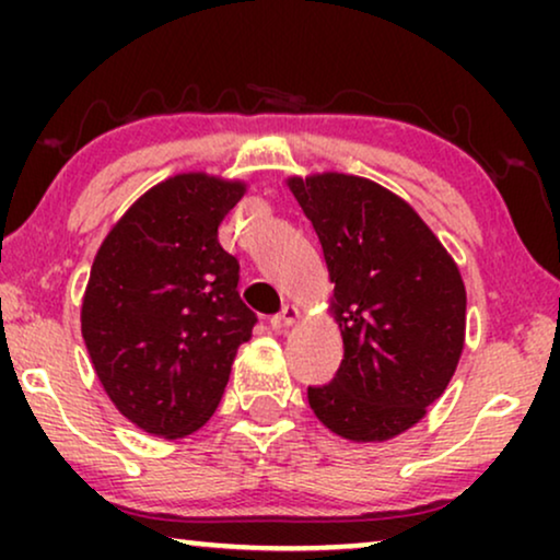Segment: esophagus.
I'll return each instance as SVG.
<instances>
[{
	"mask_svg": "<svg viewBox=\"0 0 560 560\" xmlns=\"http://www.w3.org/2000/svg\"><path fill=\"white\" fill-rule=\"evenodd\" d=\"M298 318H301V308H298V305H285V308L278 313V316L270 318V326L275 328V331H282V328L293 326Z\"/></svg>",
	"mask_w": 560,
	"mask_h": 560,
	"instance_id": "esophagus-1",
	"label": "esophagus"
}]
</instances>
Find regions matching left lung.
Listing matches in <instances>:
<instances>
[{
    "mask_svg": "<svg viewBox=\"0 0 560 560\" xmlns=\"http://www.w3.org/2000/svg\"><path fill=\"white\" fill-rule=\"evenodd\" d=\"M316 229L343 359L308 402L328 431L380 443L425 416L454 377L466 336L462 272L416 209L347 173L288 178Z\"/></svg>",
    "mask_w": 560,
    "mask_h": 560,
    "instance_id": "obj_1",
    "label": "left lung"
}]
</instances>
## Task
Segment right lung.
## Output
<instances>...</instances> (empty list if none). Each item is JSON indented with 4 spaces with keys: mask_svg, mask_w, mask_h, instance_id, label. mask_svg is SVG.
<instances>
[{
    "mask_svg": "<svg viewBox=\"0 0 560 560\" xmlns=\"http://www.w3.org/2000/svg\"><path fill=\"white\" fill-rule=\"evenodd\" d=\"M247 183L173 175L129 206L98 247L81 305L91 364L121 416L183 439L219 408L236 349L257 316L219 224Z\"/></svg>",
    "mask_w": 560,
    "mask_h": 560,
    "instance_id": "obj_1",
    "label": "right lung"
}]
</instances>
